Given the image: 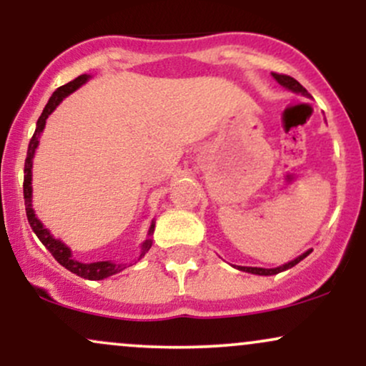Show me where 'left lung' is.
<instances>
[{"label":"left lung","mask_w":366,"mask_h":366,"mask_svg":"<svg viewBox=\"0 0 366 366\" xmlns=\"http://www.w3.org/2000/svg\"><path fill=\"white\" fill-rule=\"evenodd\" d=\"M272 75H274L275 81L279 82L280 86H284L285 89H289V91H292V92H300V94H303V96H310L308 91H306L305 87L296 81V79L289 77V75H284V74H272ZM312 251L313 249H308V251H306V253H303L301 256H297L296 259H292V262L285 263V264H282V267H277V268H258V267H237V268H239V270L247 272V274H254V275H275V274H280V272L292 268L294 264H297V263L301 262V259H305L306 256L312 253Z\"/></svg>","instance_id":"left-lung-1"}]
</instances>
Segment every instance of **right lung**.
Wrapping results in <instances>:
<instances>
[{
    "instance_id": "right-lung-1",
    "label": "right lung",
    "mask_w": 366,
    "mask_h": 366,
    "mask_svg": "<svg viewBox=\"0 0 366 366\" xmlns=\"http://www.w3.org/2000/svg\"><path fill=\"white\" fill-rule=\"evenodd\" d=\"M89 77H91V75L82 74V75H79L77 79H74L72 82H69V84H65V86L58 87V89L53 92L51 98H49V102L44 107L43 113H41L39 120H37V125H36L34 136H32L31 142H29L27 158H25L24 199H25V212H27L29 224H31L36 236L39 237V241L46 246V249H48L49 253L54 256V259H56V262L60 263L61 267H65L66 270H70L75 275L84 277V279H89V280H102V279H107V277H110V275L119 274V272L124 270L125 264L124 263H113V262H96V263L77 262V259H75L72 256V251H70V247H66L65 244H63L60 239H54L51 236V232H49V230L46 229L43 224H41V220L36 217L34 209H32V158H34L36 148H37V144H39V137H41V132H43L44 125H46V119H48V117L54 112V108H56L58 104L63 102V98H66V96L72 94L74 91H77L79 87L82 86V84H86L87 81H89ZM153 232H154V222L149 227L148 236L149 237L153 236ZM151 244H153V239H146V241L142 242V249H141L139 259L146 253H148Z\"/></svg>"
}]
</instances>
